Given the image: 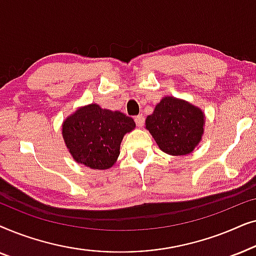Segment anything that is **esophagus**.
<instances>
[{
	"label": "esophagus",
	"mask_w": 256,
	"mask_h": 256,
	"mask_svg": "<svg viewBox=\"0 0 256 256\" xmlns=\"http://www.w3.org/2000/svg\"><path fill=\"white\" fill-rule=\"evenodd\" d=\"M134 120H135V124H136V126H138V127H142V126L144 124V116H143L142 114L136 115Z\"/></svg>",
	"instance_id": "esophagus-1"
}]
</instances>
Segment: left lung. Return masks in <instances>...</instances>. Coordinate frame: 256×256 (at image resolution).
<instances>
[{
	"label": "left lung",
	"mask_w": 256,
	"mask_h": 256,
	"mask_svg": "<svg viewBox=\"0 0 256 256\" xmlns=\"http://www.w3.org/2000/svg\"><path fill=\"white\" fill-rule=\"evenodd\" d=\"M204 124L200 108L174 96H164L146 120V128L160 149L172 156L194 152L204 134Z\"/></svg>",
	"instance_id": "left-lung-1"
}]
</instances>
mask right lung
Instances as JSON below:
<instances>
[{"mask_svg": "<svg viewBox=\"0 0 256 256\" xmlns=\"http://www.w3.org/2000/svg\"><path fill=\"white\" fill-rule=\"evenodd\" d=\"M135 128L132 118L90 104L62 122V138L76 163L94 170L110 169L120 155L124 136Z\"/></svg>", "mask_w": 256, "mask_h": 256, "instance_id": "1", "label": "right lung"}]
</instances>
